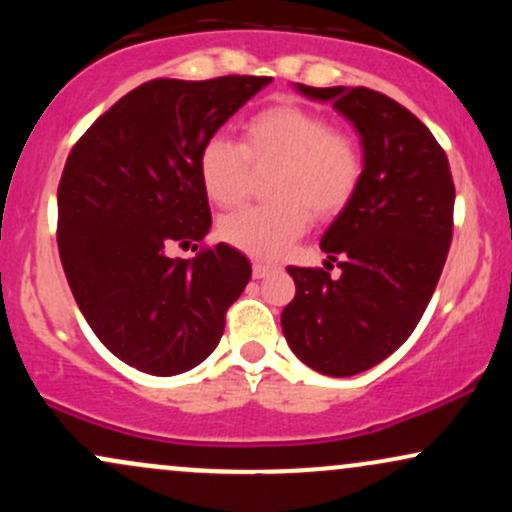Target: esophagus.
Returning a JSON list of instances; mask_svg holds the SVG:
<instances>
[{
	"label": "esophagus",
	"mask_w": 512,
	"mask_h": 512,
	"mask_svg": "<svg viewBox=\"0 0 512 512\" xmlns=\"http://www.w3.org/2000/svg\"><path fill=\"white\" fill-rule=\"evenodd\" d=\"M272 264H267V262H255L252 264V276H255V279H264V276H267L269 272H272Z\"/></svg>",
	"instance_id": "obj_1"
}]
</instances>
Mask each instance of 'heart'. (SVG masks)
Returning <instances> with one entry per match:
<instances>
[{
  "instance_id": "obj_1",
  "label": "heart",
  "mask_w": 512,
  "mask_h": 512,
  "mask_svg": "<svg viewBox=\"0 0 512 512\" xmlns=\"http://www.w3.org/2000/svg\"><path fill=\"white\" fill-rule=\"evenodd\" d=\"M252 168H272V199L223 216L219 236L245 255L274 260L303 236L310 216L332 221L354 202L366 158L354 134L332 127L327 115L298 103H274L245 120L240 146L214 134L197 156L204 195L219 207H233L248 195Z\"/></svg>"
}]
</instances>
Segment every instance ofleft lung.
<instances>
[{"mask_svg":"<svg viewBox=\"0 0 512 512\" xmlns=\"http://www.w3.org/2000/svg\"><path fill=\"white\" fill-rule=\"evenodd\" d=\"M296 88L354 122L366 158L354 202L322 236L330 260L325 269L289 267L296 296L281 313L293 354L346 378L395 354L419 325L450 250L455 182L436 137L385 93ZM332 261L339 277L329 274Z\"/></svg>","mask_w":512,"mask_h":512,"instance_id":"1","label":"left lung"}]
</instances>
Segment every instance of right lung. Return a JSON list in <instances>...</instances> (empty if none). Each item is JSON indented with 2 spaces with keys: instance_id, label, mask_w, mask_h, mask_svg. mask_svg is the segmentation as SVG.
Returning <instances> with one entry per match:
<instances>
[{
  "instance_id": "right-lung-1",
  "label": "right lung",
  "mask_w": 512,
  "mask_h": 512,
  "mask_svg": "<svg viewBox=\"0 0 512 512\" xmlns=\"http://www.w3.org/2000/svg\"><path fill=\"white\" fill-rule=\"evenodd\" d=\"M269 81H146L98 117L64 163L57 245L69 289L96 337L137 370L178 375L202 363L248 286V257L231 245L192 260L166 250H197L209 233L199 149Z\"/></svg>"
}]
</instances>
